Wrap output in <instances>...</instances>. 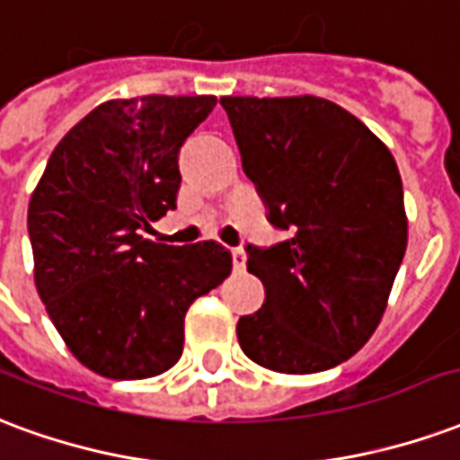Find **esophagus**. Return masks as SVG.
<instances>
[{"mask_svg":"<svg viewBox=\"0 0 460 460\" xmlns=\"http://www.w3.org/2000/svg\"><path fill=\"white\" fill-rule=\"evenodd\" d=\"M233 267L234 270H244V250L243 247H233Z\"/></svg>","mask_w":460,"mask_h":460,"instance_id":"esophagus-1","label":"esophagus"}]
</instances>
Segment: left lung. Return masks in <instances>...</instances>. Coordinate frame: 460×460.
Instances as JSON below:
<instances>
[{"mask_svg": "<svg viewBox=\"0 0 460 460\" xmlns=\"http://www.w3.org/2000/svg\"><path fill=\"white\" fill-rule=\"evenodd\" d=\"M243 169L274 227L291 237L247 244L264 284L257 314L237 321L244 355L308 375L363 348L387 308L407 250L400 169L390 149L331 100L220 97Z\"/></svg>", "mask_w": 460, "mask_h": 460, "instance_id": "1", "label": "left lung"}]
</instances>
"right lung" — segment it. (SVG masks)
Here are the masks:
<instances>
[{
  "instance_id": "1",
  "label": "right lung",
  "mask_w": 460,
  "mask_h": 460,
  "mask_svg": "<svg viewBox=\"0 0 460 460\" xmlns=\"http://www.w3.org/2000/svg\"><path fill=\"white\" fill-rule=\"evenodd\" d=\"M216 95L110 100L70 129L29 203L33 281L80 363L144 380L179 363L183 318L233 270L223 244L144 237L176 208L179 149Z\"/></svg>"
}]
</instances>
